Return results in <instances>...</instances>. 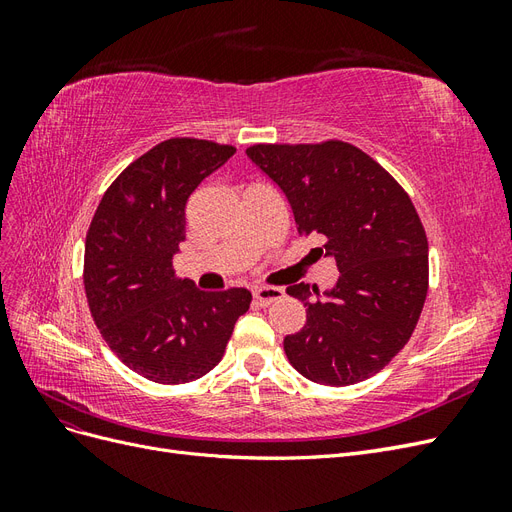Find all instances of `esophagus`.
<instances>
[{"label": "esophagus", "mask_w": 512, "mask_h": 512, "mask_svg": "<svg viewBox=\"0 0 512 512\" xmlns=\"http://www.w3.org/2000/svg\"><path fill=\"white\" fill-rule=\"evenodd\" d=\"M282 297H284V290L282 288H275V286H258V288H254V301L260 307H267V305H271L273 301L282 299Z\"/></svg>", "instance_id": "1"}]
</instances>
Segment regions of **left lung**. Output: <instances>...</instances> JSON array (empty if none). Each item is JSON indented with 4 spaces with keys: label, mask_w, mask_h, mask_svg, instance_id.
I'll return each instance as SVG.
<instances>
[{
    "label": "left lung",
    "mask_w": 512,
    "mask_h": 512,
    "mask_svg": "<svg viewBox=\"0 0 512 512\" xmlns=\"http://www.w3.org/2000/svg\"><path fill=\"white\" fill-rule=\"evenodd\" d=\"M245 153L286 194L299 235H320L339 269L322 299L303 282L286 288L307 307L305 327L284 337L290 365L329 386L378 374L408 344L429 286L427 235L410 196L344 141Z\"/></svg>",
    "instance_id": "obj_1"
}]
</instances>
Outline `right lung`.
I'll return each mask as SVG.
<instances>
[{"mask_svg": "<svg viewBox=\"0 0 512 512\" xmlns=\"http://www.w3.org/2000/svg\"><path fill=\"white\" fill-rule=\"evenodd\" d=\"M235 151L200 138H168L111 183L89 224V312L121 363L151 382L183 384L209 374L250 309V290L205 292L173 269L190 194Z\"/></svg>", "mask_w": 512, "mask_h": 512, "instance_id": "obj_1", "label": "right lung"}]
</instances>
